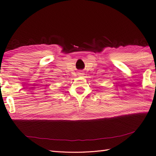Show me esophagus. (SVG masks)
<instances>
[{
  "instance_id": "obj_1",
  "label": "esophagus",
  "mask_w": 156,
  "mask_h": 156,
  "mask_svg": "<svg viewBox=\"0 0 156 156\" xmlns=\"http://www.w3.org/2000/svg\"><path fill=\"white\" fill-rule=\"evenodd\" d=\"M79 74H82V73H79Z\"/></svg>"
}]
</instances>
